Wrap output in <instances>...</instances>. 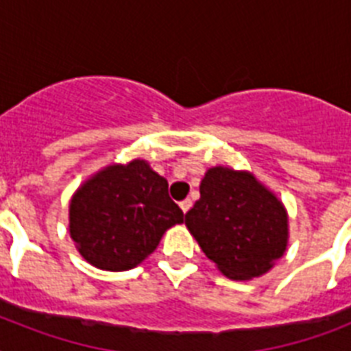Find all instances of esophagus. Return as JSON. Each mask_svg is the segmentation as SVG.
<instances>
[{
    "mask_svg": "<svg viewBox=\"0 0 351 351\" xmlns=\"http://www.w3.org/2000/svg\"><path fill=\"white\" fill-rule=\"evenodd\" d=\"M191 206H193V202L189 200V198H186V200H182V202H180V208H182V211H184V213H187V211L191 209Z\"/></svg>",
    "mask_w": 351,
    "mask_h": 351,
    "instance_id": "34e87169",
    "label": "esophagus"
}]
</instances>
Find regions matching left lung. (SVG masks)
I'll list each match as a JSON object with an SVG mask.
<instances>
[{"mask_svg":"<svg viewBox=\"0 0 351 351\" xmlns=\"http://www.w3.org/2000/svg\"><path fill=\"white\" fill-rule=\"evenodd\" d=\"M186 226L226 277L247 280L266 273L288 242V217L273 193L250 173L213 167Z\"/></svg>","mask_w":351,"mask_h":351,"instance_id":"obj_1","label":"left lung"}]
</instances>
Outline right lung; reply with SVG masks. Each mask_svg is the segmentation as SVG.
Wrapping results in <instances>:
<instances>
[{"instance_id":"add662e5","label":"right lung","mask_w":351,"mask_h":351,"mask_svg":"<svg viewBox=\"0 0 351 351\" xmlns=\"http://www.w3.org/2000/svg\"><path fill=\"white\" fill-rule=\"evenodd\" d=\"M71 237L85 261L100 269L125 271L158 245L184 213L169 198L167 180L143 160L111 165L73 197Z\"/></svg>"}]
</instances>
